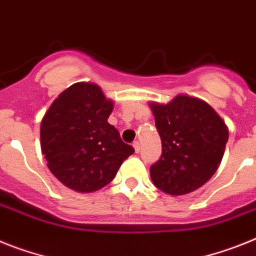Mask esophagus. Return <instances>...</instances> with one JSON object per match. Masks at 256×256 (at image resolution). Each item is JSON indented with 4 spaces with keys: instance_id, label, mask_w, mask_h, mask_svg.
Segmentation results:
<instances>
[{
    "instance_id": "34e87169",
    "label": "esophagus",
    "mask_w": 256,
    "mask_h": 256,
    "mask_svg": "<svg viewBox=\"0 0 256 256\" xmlns=\"http://www.w3.org/2000/svg\"><path fill=\"white\" fill-rule=\"evenodd\" d=\"M132 147H134V150H135V152H136V154H138V152L140 151V143H139V142H134V144H132Z\"/></svg>"
}]
</instances>
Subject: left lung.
Masks as SVG:
<instances>
[{"instance_id": "1", "label": "left lung", "mask_w": 256, "mask_h": 256, "mask_svg": "<svg viewBox=\"0 0 256 256\" xmlns=\"http://www.w3.org/2000/svg\"><path fill=\"white\" fill-rule=\"evenodd\" d=\"M150 106L162 146L150 169L152 182L170 195L195 191L218 170L229 138L226 124L207 102L188 95Z\"/></svg>"}]
</instances>
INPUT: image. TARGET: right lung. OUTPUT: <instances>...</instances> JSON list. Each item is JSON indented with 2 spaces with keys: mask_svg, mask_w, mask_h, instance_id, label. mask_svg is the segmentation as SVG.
<instances>
[{
  "mask_svg": "<svg viewBox=\"0 0 256 256\" xmlns=\"http://www.w3.org/2000/svg\"><path fill=\"white\" fill-rule=\"evenodd\" d=\"M113 102L94 83H75L52 102L40 128L42 152L49 170L78 192L106 186L130 154L117 128L108 122Z\"/></svg>",
  "mask_w": 256,
  "mask_h": 256,
  "instance_id": "add662e5",
  "label": "right lung"
}]
</instances>
